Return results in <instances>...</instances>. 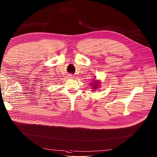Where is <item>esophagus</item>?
I'll list each match as a JSON object with an SVG mask.
<instances>
[{
	"instance_id": "obj_1",
	"label": "esophagus",
	"mask_w": 157,
	"mask_h": 157,
	"mask_svg": "<svg viewBox=\"0 0 157 157\" xmlns=\"http://www.w3.org/2000/svg\"><path fill=\"white\" fill-rule=\"evenodd\" d=\"M69 76V78H74V76H72V74H70Z\"/></svg>"
}]
</instances>
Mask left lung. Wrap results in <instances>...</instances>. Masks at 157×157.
Wrapping results in <instances>:
<instances>
[{"label":"left lung","instance_id":"8db88e82","mask_svg":"<svg viewBox=\"0 0 157 157\" xmlns=\"http://www.w3.org/2000/svg\"><path fill=\"white\" fill-rule=\"evenodd\" d=\"M93 81H95V80ZM93 85H94V86H93V87H94V89H95V88H97V86H98V85L99 84H98V83L97 82V83H94V84H93Z\"/></svg>","mask_w":157,"mask_h":157}]
</instances>
